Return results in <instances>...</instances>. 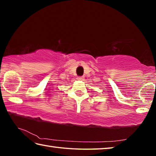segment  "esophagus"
<instances>
[{"instance_id": "esophagus-1", "label": "esophagus", "mask_w": 156, "mask_h": 156, "mask_svg": "<svg viewBox=\"0 0 156 156\" xmlns=\"http://www.w3.org/2000/svg\"><path fill=\"white\" fill-rule=\"evenodd\" d=\"M78 79L79 80H84V77H83V76H80V77H78Z\"/></svg>"}]
</instances>
